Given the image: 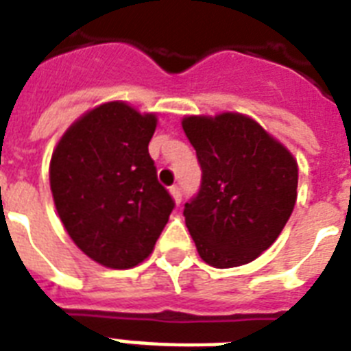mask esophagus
<instances>
[{"label":"esophagus","mask_w":351,"mask_h":351,"mask_svg":"<svg viewBox=\"0 0 351 351\" xmlns=\"http://www.w3.org/2000/svg\"><path fill=\"white\" fill-rule=\"evenodd\" d=\"M169 191H171V195H173V198H175V202L180 204L182 202V189H180V187L173 186Z\"/></svg>","instance_id":"1"}]
</instances>
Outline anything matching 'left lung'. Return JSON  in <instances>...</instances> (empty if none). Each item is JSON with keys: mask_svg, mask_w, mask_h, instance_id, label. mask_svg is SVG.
<instances>
[{"mask_svg": "<svg viewBox=\"0 0 351 351\" xmlns=\"http://www.w3.org/2000/svg\"><path fill=\"white\" fill-rule=\"evenodd\" d=\"M202 182L184 217L209 266L255 261L277 240L297 200V162L255 120L239 112L187 117Z\"/></svg>", "mask_w": 351, "mask_h": 351, "instance_id": "1", "label": "left lung"}]
</instances>
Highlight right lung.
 <instances>
[{"mask_svg":"<svg viewBox=\"0 0 351 351\" xmlns=\"http://www.w3.org/2000/svg\"><path fill=\"white\" fill-rule=\"evenodd\" d=\"M154 129V114L109 101L74 121L52 153L58 215L101 266L127 269L147 258L175 208L149 154Z\"/></svg>","mask_w":351,"mask_h":351,"instance_id":"add662e5","label":"right lung"}]
</instances>
